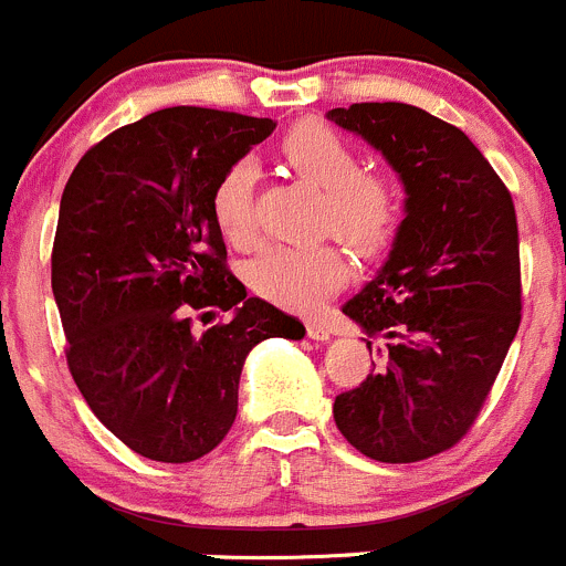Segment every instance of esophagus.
I'll use <instances>...</instances> for the list:
<instances>
[{
  "label": "esophagus",
  "instance_id": "1",
  "mask_svg": "<svg viewBox=\"0 0 566 566\" xmlns=\"http://www.w3.org/2000/svg\"><path fill=\"white\" fill-rule=\"evenodd\" d=\"M305 333H308V338H314V342H327V338H331V327L319 319L305 322Z\"/></svg>",
  "mask_w": 566,
  "mask_h": 566
}]
</instances>
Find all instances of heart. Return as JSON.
<instances>
[{
	"label": "heart",
	"instance_id": "obj_1",
	"mask_svg": "<svg viewBox=\"0 0 566 566\" xmlns=\"http://www.w3.org/2000/svg\"><path fill=\"white\" fill-rule=\"evenodd\" d=\"M283 155L297 175L325 188L322 224L358 255H378L400 228L402 197L397 182L378 169H364L358 153L319 122H303L283 136ZM258 166L239 158L224 169L211 193V213L228 244L250 247L255 239L252 193ZM347 261L338 247H266L247 266V283L258 297L294 311H311L347 283Z\"/></svg>",
	"mask_w": 566,
	"mask_h": 566
}]
</instances>
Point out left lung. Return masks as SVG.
Segmentation results:
<instances>
[{
    "mask_svg": "<svg viewBox=\"0 0 566 566\" xmlns=\"http://www.w3.org/2000/svg\"><path fill=\"white\" fill-rule=\"evenodd\" d=\"M367 138L406 182L389 261L344 314L380 342L384 367L333 402L367 459L411 464L475 424L522 319L520 233L511 191L459 127L402 102L327 113Z\"/></svg>",
    "mask_w": 566,
    "mask_h": 566,
    "instance_id": "obj_1",
    "label": "left lung"
}]
</instances>
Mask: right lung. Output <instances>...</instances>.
Returning <instances> with one entry per match:
<instances>
[{
  "label": "right lung",
  "instance_id": "1",
  "mask_svg": "<svg viewBox=\"0 0 566 566\" xmlns=\"http://www.w3.org/2000/svg\"><path fill=\"white\" fill-rule=\"evenodd\" d=\"M272 118L166 107L118 127L74 166L52 244L66 364L102 424L133 453L186 464L211 453L239 413L244 358L305 327L228 266L211 193ZM233 313L206 334L192 314Z\"/></svg>",
  "mask_w": 566,
  "mask_h": 566
}]
</instances>
